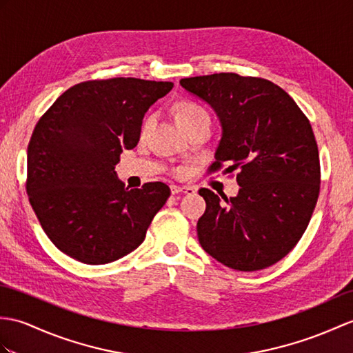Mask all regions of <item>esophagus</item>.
Returning a JSON list of instances; mask_svg holds the SVG:
<instances>
[{"mask_svg":"<svg viewBox=\"0 0 353 353\" xmlns=\"http://www.w3.org/2000/svg\"><path fill=\"white\" fill-rule=\"evenodd\" d=\"M170 190H171V194H180V192H183V194L191 195V194H194V192H195V188H192V186H179V185H171V186H170Z\"/></svg>","mask_w":353,"mask_h":353,"instance_id":"1","label":"esophagus"}]
</instances>
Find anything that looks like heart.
I'll use <instances>...</instances> for the list:
<instances>
[{
  "mask_svg": "<svg viewBox=\"0 0 353 353\" xmlns=\"http://www.w3.org/2000/svg\"><path fill=\"white\" fill-rule=\"evenodd\" d=\"M203 114H206V111H204L200 105H196L190 101H183V102L177 103V106H176L174 120L177 125H182V123L194 120L199 116H203Z\"/></svg>",
  "mask_w": 353,
  "mask_h": 353,
  "instance_id": "b5f03b06",
  "label": "heart"
}]
</instances>
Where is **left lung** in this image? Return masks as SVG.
I'll use <instances>...</instances> for the list:
<instances>
[{"mask_svg":"<svg viewBox=\"0 0 353 353\" xmlns=\"http://www.w3.org/2000/svg\"><path fill=\"white\" fill-rule=\"evenodd\" d=\"M221 125L210 171L237 170L236 196L199 191L206 210L196 223L201 248L227 268L265 269L288 256L310 223L321 190L313 129L283 88L268 79L214 73L180 79Z\"/></svg>","mask_w":353,"mask_h":353,"instance_id":"8db88e82","label":"left lung"}]
</instances>
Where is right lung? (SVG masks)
I'll return each instance as SVG.
<instances>
[{"instance_id": "right-lung-1", "label": "right lung", "mask_w": 353, "mask_h": 353, "mask_svg": "<svg viewBox=\"0 0 353 353\" xmlns=\"http://www.w3.org/2000/svg\"><path fill=\"white\" fill-rule=\"evenodd\" d=\"M173 83L137 78L70 87L37 121L27 150V194L61 252L105 265L141 245L165 204L162 182L129 190L117 176L123 150L138 144L147 110Z\"/></svg>"}]
</instances>
